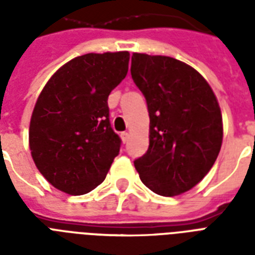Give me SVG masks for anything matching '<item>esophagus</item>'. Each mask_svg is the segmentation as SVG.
<instances>
[{"label":"esophagus","mask_w":255,"mask_h":255,"mask_svg":"<svg viewBox=\"0 0 255 255\" xmlns=\"http://www.w3.org/2000/svg\"><path fill=\"white\" fill-rule=\"evenodd\" d=\"M120 137L123 140V143H127L128 139H129V133H128V132H122V133H120Z\"/></svg>","instance_id":"1"}]
</instances>
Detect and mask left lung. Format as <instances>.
<instances>
[{
  "label": "left lung",
  "instance_id": "8db88e82",
  "mask_svg": "<svg viewBox=\"0 0 255 255\" xmlns=\"http://www.w3.org/2000/svg\"><path fill=\"white\" fill-rule=\"evenodd\" d=\"M131 75L145 96L149 147L135 160L140 180L165 197L205 177L221 149V108L205 78L174 58L133 53Z\"/></svg>",
  "mask_w": 255,
  "mask_h": 255
}]
</instances>
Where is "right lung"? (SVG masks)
I'll list each match as a JSON object with an SVG mask.
<instances>
[{"label": "right lung", "instance_id": "right-lung-1", "mask_svg": "<svg viewBox=\"0 0 255 255\" xmlns=\"http://www.w3.org/2000/svg\"><path fill=\"white\" fill-rule=\"evenodd\" d=\"M128 62V51L74 58L53 74L38 96L29 147L35 167L54 188L81 196L107 176L120 151L107 99L127 75Z\"/></svg>", "mask_w": 255, "mask_h": 255}]
</instances>
